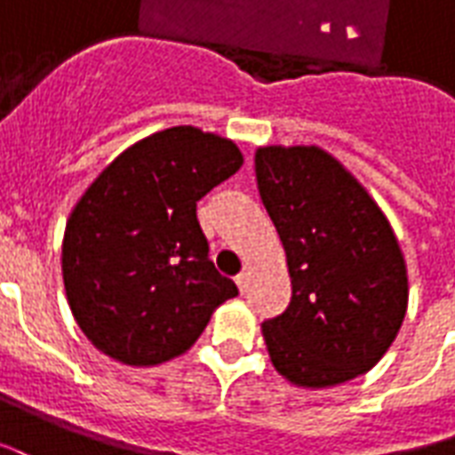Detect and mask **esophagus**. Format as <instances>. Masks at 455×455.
Returning a JSON list of instances; mask_svg holds the SVG:
<instances>
[{
  "label": "esophagus",
  "mask_w": 455,
  "mask_h": 455,
  "mask_svg": "<svg viewBox=\"0 0 455 455\" xmlns=\"http://www.w3.org/2000/svg\"><path fill=\"white\" fill-rule=\"evenodd\" d=\"M235 283L240 288V293H247V288H250V274H247V271L237 274V276H235Z\"/></svg>",
  "instance_id": "1"
}]
</instances>
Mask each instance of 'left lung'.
<instances>
[{"instance_id":"obj_1","label":"left lung","mask_w":455,"mask_h":455,"mask_svg":"<svg viewBox=\"0 0 455 455\" xmlns=\"http://www.w3.org/2000/svg\"><path fill=\"white\" fill-rule=\"evenodd\" d=\"M257 188L286 250L293 296L261 324L271 363L298 387L366 373L407 313V267L386 213L359 179L315 145L254 155Z\"/></svg>"}]
</instances>
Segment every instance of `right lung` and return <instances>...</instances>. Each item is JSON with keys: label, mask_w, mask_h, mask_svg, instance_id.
Masks as SVG:
<instances>
[{"label": "right lung", "mask_w": 455, "mask_h": 455, "mask_svg": "<svg viewBox=\"0 0 455 455\" xmlns=\"http://www.w3.org/2000/svg\"><path fill=\"white\" fill-rule=\"evenodd\" d=\"M242 162L228 138L174 125L123 150L82 194L65 225L62 281L101 354L125 366L164 363L237 296L208 259L196 204Z\"/></svg>", "instance_id": "obj_1"}]
</instances>
